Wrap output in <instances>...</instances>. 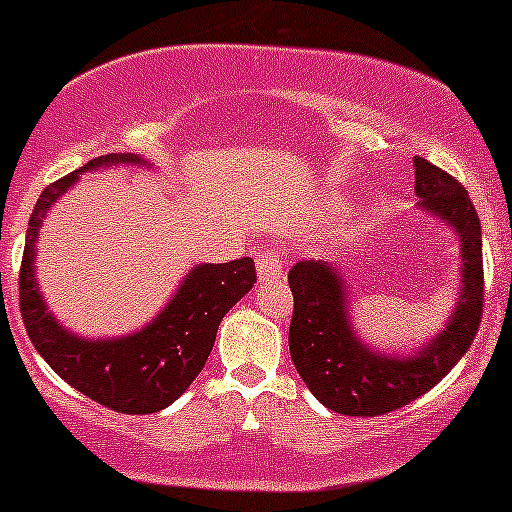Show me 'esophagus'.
Listing matches in <instances>:
<instances>
[{
    "label": "esophagus",
    "mask_w": 512,
    "mask_h": 512,
    "mask_svg": "<svg viewBox=\"0 0 512 512\" xmlns=\"http://www.w3.org/2000/svg\"><path fill=\"white\" fill-rule=\"evenodd\" d=\"M256 268H258V278L261 280L280 278V275L285 273V258L278 249H275V246H271V249L261 251V254L256 256Z\"/></svg>",
    "instance_id": "34e87169"
}]
</instances>
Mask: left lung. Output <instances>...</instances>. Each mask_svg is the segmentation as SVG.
I'll return each instance as SVG.
<instances>
[{
  "mask_svg": "<svg viewBox=\"0 0 512 512\" xmlns=\"http://www.w3.org/2000/svg\"><path fill=\"white\" fill-rule=\"evenodd\" d=\"M416 195L421 208L459 234L462 292L445 331L409 355L370 350L350 329L346 280L326 261H297L287 273L295 309L290 355L297 372L326 409L343 416H382L433 389L459 363L484 314L481 222L455 176L416 157Z\"/></svg>",
  "mask_w": 512,
  "mask_h": 512,
  "instance_id": "obj_1",
  "label": "left lung"
}]
</instances>
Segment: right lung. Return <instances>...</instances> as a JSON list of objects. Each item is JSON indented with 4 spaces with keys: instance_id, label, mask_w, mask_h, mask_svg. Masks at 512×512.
Listing matches in <instances>:
<instances>
[{
    "instance_id": "add662e5",
    "label": "right lung",
    "mask_w": 512,
    "mask_h": 512,
    "mask_svg": "<svg viewBox=\"0 0 512 512\" xmlns=\"http://www.w3.org/2000/svg\"><path fill=\"white\" fill-rule=\"evenodd\" d=\"M108 164H142V157L106 154L91 159L79 171ZM79 171L50 183L28 220L19 273V307L28 338L62 380L96 404L118 413L162 411L191 387L215 346L220 321L254 287V258L195 266L164 312L130 336L108 341L74 336L62 329L45 307L33 273V258L45 212L79 179Z\"/></svg>"
}]
</instances>
